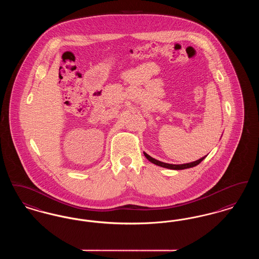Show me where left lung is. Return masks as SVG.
<instances>
[{
	"instance_id": "obj_1",
	"label": "left lung",
	"mask_w": 259,
	"mask_h": 259,
	"mask_svg": "<svg viewBox=\"0 0 259 259\" xmlns=\"http://www.w3.org/2000/svg\"><path fill=\"white\" fill-rule=\"evenodd\" d=\"M144 154H145V156L147 157V159H148V161H150L151 163H153V164H155V165H157V166L163 167V168L171 169V170H185V169L195 167V166H197L198 164H200L202 161L204 160V159L207 157V155H206V156H204V157H202V158H200V159H198V160L193 161V162H190V163H185V164H169V163H165V162H161V161L156 160V159L152 158L151 156H149L148 153H146V152H144Z\"/></svg>"
}]
</instances>
